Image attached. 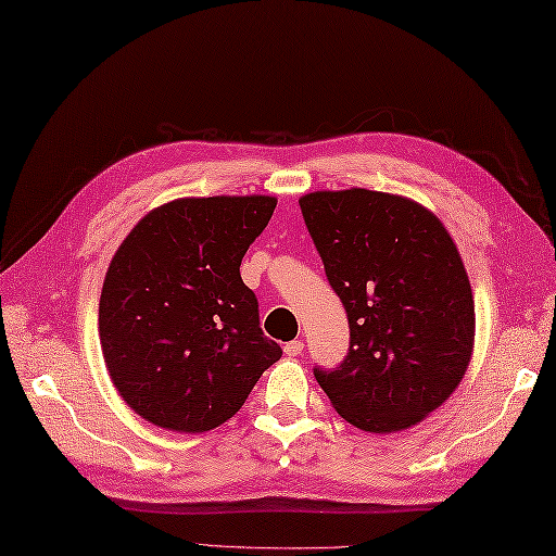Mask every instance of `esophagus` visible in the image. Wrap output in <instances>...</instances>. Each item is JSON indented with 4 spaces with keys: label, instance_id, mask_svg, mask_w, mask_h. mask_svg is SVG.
<instances>
[{
    "label": "esophagus",
    "instance_id": "1",
    "mask_svg": "<svg viewBox=\"0 0 556 556\" xmlns=\"http://www.w3.org/2000/svg\"><path fill=\"white\" fill-rule=\"evenodd\" d=\"M303 351V341H289V344H285V353L287 356H299V353Z\"/></svg>",
    "mask_w": 556,
    "mask_h": 556
}]
</instances>
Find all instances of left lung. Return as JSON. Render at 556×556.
I'll return each mask as SVG.
<instances>
[{"label": "left lung", "instance_id": "left-lung-1", "mask_svg": "<svg viewBox=\"0 0 556 556\" xmlns=\"http://www.w3.org/2000/svg\"><path fill=\"white\" fill-rule=\"evenodd\" d=\"M299 205L351 329L346 358L315 380L356 428L406 430L444 404L473 353V291L452 236L430 210L368 188Z\"/></svg>", "mask_w": 556, "mask_h": 556}]
</instances>
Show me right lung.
Segmentation results:
<instances>
[{
  "instance_id": "right-lung-1",
  "label": "right lung",
  "mask_w": 556,
  "mask_h": 556,
  "mask_svg": "<svg viewBox=\"0 0 556 556\" xmlns=\"http://www.w3.org/2000/svg\"><path fill=\"white\" fill-rule=\"evenodd\" d=\"M275 207L269 195L172 200L114 253L100 344L116 392L140 418L191 434L219 428L281 358L241 279L248 245Z\"/></svg>"
}]
</instances>
